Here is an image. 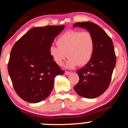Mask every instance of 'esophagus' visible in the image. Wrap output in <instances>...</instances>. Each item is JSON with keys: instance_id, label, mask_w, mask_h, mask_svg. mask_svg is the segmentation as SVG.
<instances>
[{"instance_id": "1", "label": "esophagus", "mask_w": 128, "mask_h": 128, "mask_svg": "<svg viewBox=\"0 0 128 128\" xmlns=\"http://www.w3.org/2000/svg\"><path fill=\"white\" fill-rule=\"evenodd\" d=\"M64 74H65L66 75H69L70 74V72H68V71H66V72H65V73H64Z\"/></svg>"}]
</instances>
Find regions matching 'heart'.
<instances>
[{"label":"heart","instance_id":"b5f03b06","mask_svg":"<svg viewBox=\"0 0 128 128\" xmlns=\"http://www.w3.org/2000/svg\"><path fill=\"white\" fill-rule=\"evenodd\" d=\"M58 46L50 47V54L54 61L62 66L66 58L68 60L66 67L73 68L77 65L83 66L91 60L94 50V40L90 32L68 30L56 40Z\"/></svg>","mask_w":128,"mask_h":128}]
</instances>
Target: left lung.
Wrapping results in <instances>:
<instances>
[{
  "instance_id": "obj_1",
  "label": "left lung",
  "mask_w": 128,
  "mask_h": 128,
  "mask_svg": "<svg viewBox=\"0 0 128 128\" xmlns=\"http://www.w3.org/2000/svg\"><path fill=\"white\" fill-rule=\"evenodd\" d=\"M73 27L86 29L94 40L92 58L83 68L76 71L80 80L74 88L79 96L94 99L102 94L111 81L116 64L113 42L100 26L92 22H76Z\"/></svg>"
}]
</instances>
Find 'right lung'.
Returning <instances> with one entry per match:
<instances>
[{"instance_id":"add662e5","label":"right lung","mask_w":128,"mask_h":128,"mask_svg":"<svg viewBox=\"0 0 128 128\" xmlns=\"http://www.w3.org/2000/svg\"><path fill=\"white\" fill-rule=\"evenodd\" d=\"M64 28H34L12 48L8 70L17 94L25 101L37 103L46 99L53 90L55 76L64 74L50 54V47Z\"/></svg>"}]
</instances>
